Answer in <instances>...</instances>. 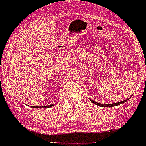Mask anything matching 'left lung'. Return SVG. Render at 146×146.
<instances>
[{"label": "left lung", "mask_w": 146, "mask_h": 146, "mask_svg": "<svg viewBox=\"0 0 146 146\" xmlns=\"http://www.w3.org/2000/svg\"><path fill=\"white\" fill-rule=\"evenodd\" d=\"M129 99V98H127V100H123V101H121V102H118V103H112V104H101V103H97V102H96V101H94V100H91V99H90V100H91L93 103H94V104L97 105V106H98L100 107H114V106H118V105L122 104V103H125V102H127Z\"/></svg>", "instance_id": "left-lung-1"}]
</instances>
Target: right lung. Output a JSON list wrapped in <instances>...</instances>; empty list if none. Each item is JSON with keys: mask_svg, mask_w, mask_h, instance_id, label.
Masks as SVG:
<instances>
[{"mask_svg": "<svg viewBox=\"0 0 146 146\" xmlns=\"http://www.w3.org/2000/svg\"><path fill=\"white\" fill-rule=\"evenodd\" d=\"M53 105L54 104H52V105H50V106H42V107H40V106H31V108H50V107H52V106H53Z\"/></svg>", "mask_w": 146, "mask_h": 146, "instance_id": "obj_1", "label": "right lung"}]
</instances>
